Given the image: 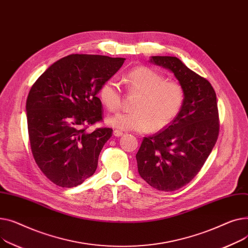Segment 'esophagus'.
I'll use <instances>...</instances> for the list:
<instances>
[{
  "label": "esophagus",
  "instance_id": "esophagus-1",
  "mask_svg": "<svg viewBox=\"0 0 248 248\" xmlns=\"http://www.w3.org/2000/svg\"><path fill=\"white\" fill-rule=\"evenodd\" d=\"M113 135L116 137H121L123 135V132H121V131H119V130H114Z\"/></svg>",
  "mask_w": 248,
  "mask_h": 248
}]
</instances>
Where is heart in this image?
I'll return each mask as SVG.
<instances>
[{"instance_id": "heart-1", "label": "heart", "mask_w": 248, "mask_h": 248, "mask_svg": "<svg viewBox=\"0 0 248 248\" xmlns=\"http://www.w3.org/2000/svg\"><path fill=\"white\" fill-rule=\"evenodd\" d=\"M125 84L130 95H137L131 109L133 112L117 113L107 118L108 125L119 130L136 132L162 130L175 120L185 103V90L176 81L167 78L153 68L140 66L128 72ZM100 101L109 111H117L122 105L119 83L109 79L99 90Z\"/></svg>"}]
</instances>
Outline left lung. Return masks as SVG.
<instances>
[{
  "instance_id": "left-lung-1",
  "label": "left lung",
  "mask_w": 248,
  "mask_h": 248,
  "mask_svg": "<svg viewBox=\"0 0 248 248\" xmlns=\"http://www.w3.org/2000/svg\"><path fill=\"white\" fill-rule=\"evenodd\" d=\"M150 62L173 73L185 90V103L169 126L144 137L136 154L138 172L158 190L175 191L197 175L217 141L216 94L205 78L176 57L153 56Z\"/></svg>"
}]
</instances>
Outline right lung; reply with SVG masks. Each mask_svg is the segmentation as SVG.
Here are the masks:
<instances>
[{
	"label": "right lung",
	"instance_id": "obj_1",
	"mask_svg": "<svg viewBox=\"0 0 248 248\" xmlns=\"http://www.w3.org/2000/svg\"><path fill=\"white\" fill-rule=\"evenodd\" d=\"M124 58L73 54L51 65L29 92L28 132L35 161L48 179L71 188L95 173L111 128H87L102 120L100 87Z\"/></svg>",
	"mask_w": 248,
	"mask_h": 248
}]
</instances>
